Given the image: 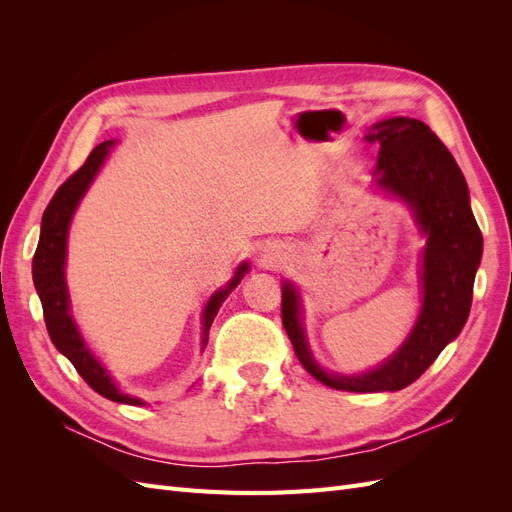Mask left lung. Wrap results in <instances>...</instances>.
<instances>
[{
	"mask_svg": "<svg viewBox=\"0 0 512 512\" xmlns=\"http://www.w3.org/2000/svg\"><path fill=\"white\" fill-rule=\"evenodd\" d=\"M365 138L380 145L376 183L404 200L427 237L421 265L423 305L408 339L365 374H329L309 352L297 288L290 282L282 286V322L297 359L318 382L350 393L399 391L425 374L470 316L474 275L483 256V235L470 209L468 183L427 123L408 117L384 119Z\"/></svg>",
	"mask_w": 512,
	"mask_h": 512,
	"instance_id": "8db88e82",
	"label": "left lung"
}]
</instances>
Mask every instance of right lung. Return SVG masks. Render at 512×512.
Returning a JSON list of instances; mask_svg holds the SVG:
<instances>
[{
	"label": "right lung",
	"mask_w": 512,
	"mask_h": 512,
	"mask_svg": "<svg viewBox=\"0 0 512 512\" xmlns=\"http://www.w3.org/2000/svg\"><path fill=\"white\" fill-rule=\"evenodd\" d=\"M115 147V141H104L94 151L89 153L85 164L76 170L72 177H68L64 183L59 185V190L51 198L49 207H46L42 215V226H40V241L38 250L34 254V286L38 290V297L42 301V312L46 331L51 335V342L55 348L66 356V359L79 371L81 378L100 393L102 397L117 401V404H130V406H143L145 401L123 395L117 384L106 374L102 363L96 359L91 350L85 346L83 337L79 333V327L72 318L70 312V297H68V286H66V247H68V228L72 222V215L79 207L81 198L85 196L87 188L98 175L100 166L104 164L106 156ZM250 269L247 262L237 267V273L232 280L213 292V297L205 305L203 312V348L209 342V329L213 318L218 316L220 305L226 301L228 294L239 286L243 275Z\"/></svg>",
	"instance_id": "add662e5"
}]
</instances>
